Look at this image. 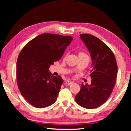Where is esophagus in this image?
<instances>
[{
    "instance_id": "34e87169",
    "label": "esophagus",
    "mask_w": 131,
    "mask_h": 131,
    "mask_svg": "<svg viewBox=\"0 0 131 131\" xmlns=\"http://www.w3.org/2000/svg\"><path fill=\"white\" fill-rule=\"evenodd\" d=\"M66 83L68 85H70L73 83V82L72 81H70V80H67V81L66 82Z\"/></svg>"
}]
</instances>
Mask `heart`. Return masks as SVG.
I'll return each instance as SVG.
<instances>
[{"instance_id": "1", "label": "heart", "mask_w": 131, "mask_h": 131, "mask_svg": "<svg viewBox=\"0 0 131 131\" xmlns=\"http://www.w3.org/2000/svg\"><path fill=\"white\" fill-rule=\"evenodd\" d=\"M83 56L88 57L86 53H85V52H80L79 53V57H83Z\"/></svg>"}]
</instances>
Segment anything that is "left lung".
I'll return each mask as SVG.
<instances>
[{
  "label": "left lung",
  "instance_id": "8db88e82",
  "mask_svg": "<svg viewBox=\"0 0 131 131\" xmlns=\"http://www.w3.org/2000/svg\"><path fill=\"white\" fill-rule=\"evenodd\" d=\"M92 58L90 85L83 83L75 97L76 103L88 109L96 108L103 104L112 94L117 74L114 55L107 45L94 36L81 34Z\"/></svg>",
  "mask_w": 131,
  "mask_h": 131
}]
</instances>
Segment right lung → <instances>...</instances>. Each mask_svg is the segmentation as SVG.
I'll use <instances>...</instances> for the list:
<instances>
[{"label":"right lung","instance_id":"1","mask_svg":"<svg viewBox=\"0 0 131 131\" xmlns=\"http://www.w3.org/2000/svg\"><path fill=\"white\" fill-rule=\"evenodd\" d=\"M73 40L70 36L43 33L28 42L17 62L18 87L33 107L45 108L56 101L63 80L53 76L50 66L60 60Z\"/></svg>","mask_w":131,"mask_h":131}]
</instances>
